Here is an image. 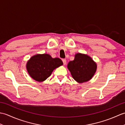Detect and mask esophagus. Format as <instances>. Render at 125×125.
Segmentation results:
<instances>
[{
	"mask_svg": "<svg viewBox=\"0 0 125 125\" xmlns=\"http://www.w3.org/2000/svg\"><path fill=\"white\" fill-rule=\"evenodd\" d=\"M62 61H63V64L65 65L66 63H67V61H66V60L65 59H62Z\"/></svg>",
	"mask_w": 125,
	"mask_h": 125,
	"instance_id": "obj_1",
	"label": "esophagus"
}]
</instances>
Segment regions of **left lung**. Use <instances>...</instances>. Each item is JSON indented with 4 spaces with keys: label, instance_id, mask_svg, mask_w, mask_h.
<instances>
[{
    "label": "left lung",
    "instance_id": "8db88e82",
    "mask_svg": "<svg viewBox=\"0 0 125 125\" xmlns=\"http://www.w3.org/2000/svg\"><path fill=\"white\" fill-rule=\"evenodd\" d=\"M67 68L73 78L79 83L89 81L97 71V63L87 54L76 53L75 58L68 63Z\"/></svg>",
    "mask_w": 125,
    "mask_h": 125
}]
</instances>
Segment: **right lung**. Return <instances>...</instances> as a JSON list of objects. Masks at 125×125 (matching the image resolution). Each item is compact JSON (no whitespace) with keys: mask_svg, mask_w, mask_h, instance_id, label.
I'll return each mask as SVG.
<instances>
[{"mask_svg":"<svg viewBox=\"0 0 125 125\" xmlns=\"http://www.w3.org/2000/svg\"><path fill=\"white\" fill-rule=\"evenodd\" d=\"M63 64L59 58H52L48 54H38L27 61L26 69L31 78L37 82H42L51 75L54 69Z\"/></svg>","mask_w":125,"mask_h":125,"instance_id":"1","label":"right lung"}]
</instances>
